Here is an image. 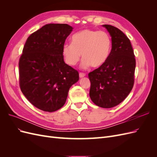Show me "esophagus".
Instances as JSON below:
<instances>
[{"label": "esophagus", "instance_id": "34e87169", "mask_svg": "<svg viewBox=\"0 0 157 157\" xmlns=\"http://www.w3.org/2000/svg\"><path fill=\"white\" fill-rule=\"evenodd\" d=\"M85 75H85V74L83 73H79V77H80V78H83L84 77H85Z\"/></svg>", "mask_w": 157, "mask_h": 157}]
</instances>
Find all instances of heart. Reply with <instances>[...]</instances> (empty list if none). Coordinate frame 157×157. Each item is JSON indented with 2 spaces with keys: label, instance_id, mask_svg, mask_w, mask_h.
Here are the masks:
<instances>
[{
  "label": "heart",
  "instance_id": "obj_1",
  "mask_svg": "<svg viewBox=\"0 0 157 157\" xmlns=\"http://www.w3.org/2000/svg\"><path fill=\"white\" fill-rule=\"evenodd\" d=\"M72 42L63 45L62 54L66 63L77 65L82 54L81 67L90 65L98 68L105 63L111 54L112 40L109 33L103 31L84 29L72 36Z\"/></svg>",
  "mask_w": 157,
  "mask_h": 157
}]
</instances>
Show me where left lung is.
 I'll use <instances>...</instances> for the list:
<instances>
[{"mask_svg":"<svg viewBox=\"0 0 157 157\" xmlns=\"http://www.w3.org/2000/svg\"><path fill=\"white\" fill-rule=\"evenodd\" d=\"M109 33L112 49L105 63L90 72V97L96 105L111 108L121 103L134 86L135 56L129 39L118 28L103 25Z\"/></svg>","mask_w":157,"mask_h":157,"instance_id":"left-lung-1","label":"left lung"}]
</instances>
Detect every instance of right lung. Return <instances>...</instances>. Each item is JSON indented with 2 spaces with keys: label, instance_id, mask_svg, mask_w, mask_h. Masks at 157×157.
<instances>
[{
  "label": "right lung",
  "instance_id": "add662e5",
  "mask_svg": "<svg viewBox=\"0 0 157 157\" xmlns=\"http://www.w3.org/2000/svg\"><path fill=\"white\" fill-rule=\"evenodd\" d=\"M73 28L49 23L28 37L20 61V86L32 105L54 112L62 107L69 88L78 82L77 70L64 62L62 47Z\"/></svg>",
  "mask_w": 157,
  "mask_h": 157
}]
</instances>
